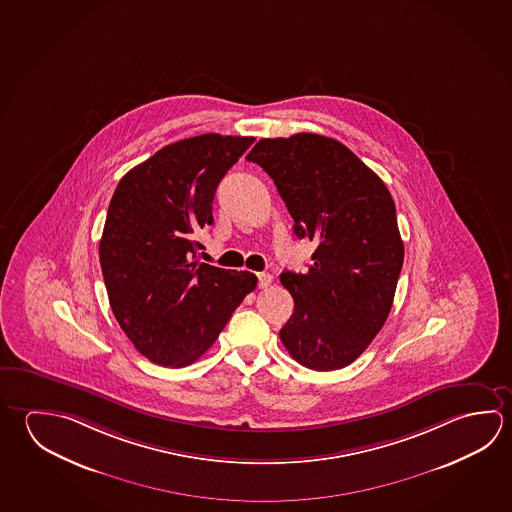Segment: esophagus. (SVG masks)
Wrapping results in <instances>:
<instances>
[{
  "mask_svg": "<svg viewBox=\"0 0 512 512\" xmlns=\"http://www.w3.org/2000/svg\"><path fill=\"white\" fill-rule=\"evenodd\" d=\"M257 278H259L260 289H268V287L271 286V282H273V277H271L269 273H259Z\"/></svg>",
  "mask_w": 512,
  "mask_h": 512,
  "instance_id": "1",
  "label": "esophagus"
}]
</instances>
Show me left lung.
Segmentation results:
<instances>
[{"label": "left lung", "mask_w": 512, "mask_h": 512, "mask_svg": "<svg viewBox=\"0 0 512 512\" xmlns=\"http://www.w3.org/2000/svg\"><path fill=\"white\" fill-rule=\"evenodd\" d=\"M277 185L296 237L316 243L307 273L284 271L295 313L280 340L300 365L347 367L385 325L404 246L385 183L334 138H262L246 156Z\"/></svg>", "instance_id": "8db88e82"}]
</instances>
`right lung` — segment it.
I'll list each match as a JSON object with an SVG mask.
<instances>
[{
  "mask_svg": "<svg viewBox=\"0 0 512 512\" xmlns=\"http://www.w3.org/2000/svg\"><path fill=\"white\" fill-rule=\"evenodd\" d=\"M253 142L208 133L165 145L111 198L99 246L109 304L138 352L162 367L201 358L257 286L250 271L199 262L194 241L214 223L219 181Z\"/></svg>",
  "mask_w": 512,
  "mask_h": 512,
  "instance_id": "add662e5",
  "label": "right lung"
}]
</instances>
